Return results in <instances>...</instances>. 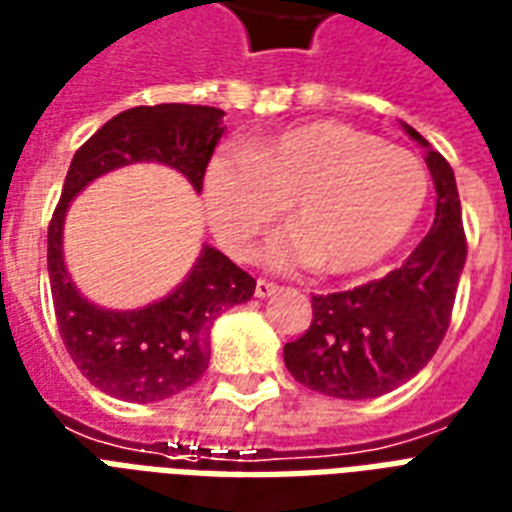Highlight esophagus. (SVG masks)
<instances>
[{"mask_svg":"<svg viewBox=\"0 0 512 512\" xmlns=\"http://www.w3.org/2000/svg\"><path fill=\"white\" fill-rule=\"evenodd\" d=\"M275 291H278V286H275V283H270V280H256V291H253V294H256L259 299H267V297H272Z\"/></svg>","mask_w":512,"mask_h":512,"instance_id":"obj_1","label":"esophagus"}]
</instances>
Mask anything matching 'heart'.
Returning a JSON list of instances; mask_svg holds the SVG:
<instances>
[{
    "label": "heart",
    "mask_w": 512,
    "mask_h": 512,
    "mask_svg": "<svg viewBox=\"0 0 512 512\" xmlns=\"http://www.w3.org/2000/svg\"><path fill=\"white\" fill-rule=\"evenodd\" d=\"M429 197L416 153L340 121H313L215 156L205 172V207L215 237L245 259L291 202L297 229L278 234L267 261L321 264L351 275L397 251Z\"/></svg>",
    "instance_id": "1"
}]
</instances>
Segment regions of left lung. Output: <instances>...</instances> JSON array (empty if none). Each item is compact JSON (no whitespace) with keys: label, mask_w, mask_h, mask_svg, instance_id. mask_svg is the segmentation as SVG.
<instances>
[{"label":"left lung","mask_w":512,"mask_h":512,"mask_svg":"<svg viewBox=\"0 0 512 512\" xmlns=\"http://www.w3.org/2000/svg\"><path fill=\"white\" fill-rule=\"evenodd\" d=\"M426 148L437 207L434 224L399 270L367 286L313 297V324L283 345L288 372L318 394L372 399L394 391L424 370L451 324L453 299L467 261L461 202L451 164Z\"/></svg>","instance_id":"obj_1"}]
</instances>
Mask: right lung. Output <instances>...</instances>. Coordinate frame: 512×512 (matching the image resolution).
Listing matches in <instances>:
<instances>
[{
	"mask_svg": "<svg viewBox=\"0 0 512 512\" xmlns=\"http://www.w3.org/2000/svg\"><path fill=\"white\" fill-rule=\"evenodd\" d=\"M224 110L207 105L129 107L88 137L69 164L48 226V275L61 340L99 391L124 402H161L186 391L210 364L215 318L253 297L256 280L213 245H202L186 280L134 310L94 305L69 278L64 218L80 191L113 169L156 161L202 191L207 161L224 134Z\"/></svg>",
	"mask_w": 512,
	"mask_h": 512,
	"instance_id": "obj_1",
	"label": "right lung"
}]
</instances>
